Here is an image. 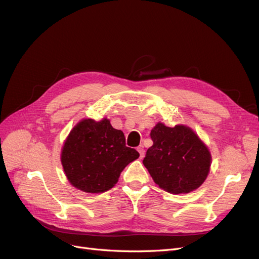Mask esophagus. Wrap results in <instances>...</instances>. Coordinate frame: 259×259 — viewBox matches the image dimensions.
Returning a JSON list of instances; mask_svg holds the SVG:
<instances>
[{"label":"esophagus","mask_w":259,"mask_h":259,"mask_svg":"<svg viewBox=\"0 0 259 259\" xmlns=\"http://www.w3.org/2000/svg\"><path fill=\"white\" fill-rule=\"evenodd\" d=\"M137 150H138V152H139V155H140V158H144L145 156V149H144V146H139L138 148H137Z\"/></svg>","instance_id":"1"}]
</instances>
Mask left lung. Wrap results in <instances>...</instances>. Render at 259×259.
I'll list each match as a JSON object with an SVG mask.
<instances>
[{"instance_id": "obj_1", "label": "left lung", "mask_w": 259, "mask_h": 259, "mask_svg": "<svg viewBox=\"0 0 259 259\" xmlns=\"http://www.w3.org/2000/svg\"><path fill=\"white\" fill-rule=\"evenodd\" d=\"M153 145L144 165L153 182L169 193H189L205 182L211 155L206 145L186 125L168 127L159 122L150 133Z\"/></svg>"}]
</instances>
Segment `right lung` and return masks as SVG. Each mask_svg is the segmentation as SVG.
Listing matches in <instances>:
<instances>
[{
    "instance_id": "right-lung-1",
    "label": "right lung",
    "mask_w": 259,
    "mask_h": 259,
    "mask_svg": "<svg viewBox=\"0 0 259 259\" xmlns=\"http://www.w3.org/2000/svg\"><path fill=\"white\" fill-rule=\"evenodd\" d=\"M138 158L135 149L125 145L123 132L113 128L107 117L81 120L69 133L60 154L69 183L88 193L111 189L125 166Z\"/></svg>"
}]
</instances>
